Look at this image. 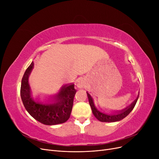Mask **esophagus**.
<instances>
[{
	"instance_id": "obj_1",
	"label": "esophagus",
	"mask_w": 159,
	"mask_h": 159,
	"mask_svg": "<svg viewBox=\"0 0 159 159\" xmlns=\"http://www.w3.org/2000/svg\"><path fill=\"white\" fill-rule=\"evenodd\" d=\"M77 86H78V88H80V89L85 88H86V86H87V82H86L85 79L80 78L78 80V84H77Z\"/></svg>"
}]
</instances>
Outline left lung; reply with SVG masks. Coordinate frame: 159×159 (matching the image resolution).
<instances>
[{"label":"left lung","mask_w":159,"mask_h":159,"mask_svg":"<svg viewBox=\"0 0 159 159\" xmlns=\"http://www.w3.org/2000/svg\"><path fill=\"white\" fill-rule=\"evenodd\" d=\"M87 95L89 100V103L91 106V110H92V113L93 115L96 119L102 122H116L121 121V120H122L125 117H126L127 115L131 112V111L133 109L134 106H135L136 103L139 97V93H138L137 98H136V99L134 100L133 103H131V105H129L128 107H125V109L121 111H115L111 112V113H107L103 111H101L100 110H99L95 107L93 102V99L88 91Z\"/></svg>","instance_id":"1"}]
</instances>
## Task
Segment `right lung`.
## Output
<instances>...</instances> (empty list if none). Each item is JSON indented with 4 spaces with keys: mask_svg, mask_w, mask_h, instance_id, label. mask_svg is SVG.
<instances>
[{
    "mask_svg": "<svg viewBox=\"0 0 159 159\" xmlns=\"http://www.w3.org/2000/svg\"><path fill=\"white\" fill-rule=\"evenodd\" d=\"M32 61L23 75L20 96L24 106L31 116L46 125L64 123L68 120L72 110L76 93L74 84L71 83L62 86L56 94L50 96L48 100L42 102L39 97L34 99L29 85V76L34 68Z\"/></svg>",
    "mask_w": 159,
    "mask_h": 159,
    "instance_id": "add662e5",
    "label": "right lung"
}]
</instances>
